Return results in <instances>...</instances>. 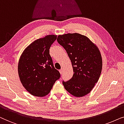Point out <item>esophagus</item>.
I'll return each instance as SVG.
<instances>
[{
    "instance_id": "1",
    "label": "esophagus",
    "mask_w": 124,
    "mask_h": 124,
    "mask_svg": "<svg viewBox=\"0 0 124 124\" xmlns=\"http://www.w3.org/2000/svg\"><path fill=\"white\" fill-rule=\"evenodd\" d=\"M63 69H61V70H59V72H60L61 74H62V73H63Z\"/></svg>"
}]
</instances>
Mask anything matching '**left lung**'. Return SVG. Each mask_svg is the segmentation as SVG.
Returning a JSON list of instances; mask_svg holds the SVG:
<instances>
[{
	"label": "left lung",
	"instance_id": "obj_1",
	"mask_svg": "<svg viewBox=\"0 0 124 124\" xmlns=\"http://www.w3.org/2000/svg\"><path fill=\"white\" fill-rule=\"evenodd\" d=\"M57 42L66 51L74 74L62 83L66 90L75 97L90 93L98 81L102 70V58L98 47L86 36L77 33L59 35Z\"/></svg>",
	"mask_w": 124,
	"mask_h": 124
}]
</instances>
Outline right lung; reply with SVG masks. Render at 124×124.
I'll return each instance as SVG.
<instances>
[{"label":"right lung","mask_w":124,"mask_h":124,"mask_svg":"<svg viewBox=\"0 0 124 124\" xmlns=\"http://www.w3.org/2000/svg\"><path fill=\"white\" fill-rule=\"evenodd\" d=\"M57 37L47 35L36 39L20 58L18 72L20 81L26 91L35 96L47 95L61 77L49 54V49Z\"/></svg>","instance_id":"add662e5"}]
</instances>
